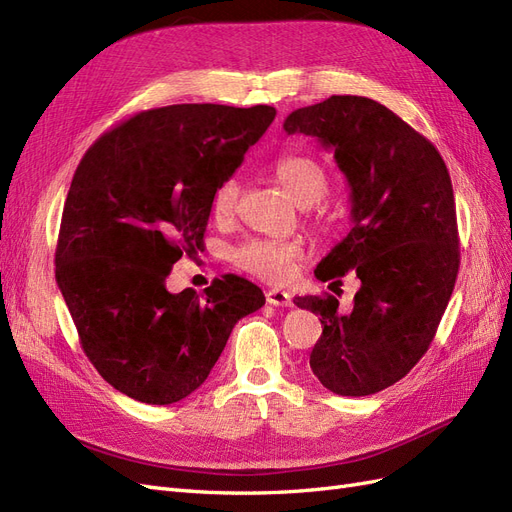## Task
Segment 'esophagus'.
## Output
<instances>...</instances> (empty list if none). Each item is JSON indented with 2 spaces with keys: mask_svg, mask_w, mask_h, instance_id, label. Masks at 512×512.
<instances>
[{
  "mask_svg": "<svg viewBox=\"0 0 512 512\" xmlns=\"http://www.w3.org/2000/svg\"><path fill=\"white\" fill-rule=\"evenodd\" d=\"M267 303L269 305H275V307H290L292 305V297L288 292H284V290H267Z\"/></svg>",
  "mask_w": 512,
  "mask_h": 512,
  "instance_id": "esophagus-1",
  "label": "esophagus"
}]
</instances>
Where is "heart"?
Instances as JSON below:
<instances>
[{
	"instance_id": "b5f03b06",
	"label": "heart",
	"mask_w": 512,
	"mask_h": 512,
	"mask_svg": "<svg viewBox=\"0 0 512 512\" xmlns=\"http://www.w3.org/2000/svg\"><path fill=\"white\" fill-rule=\"evenodd\" d=\"M271 173L301 207H312L329 192L327 170L320 162L301 153H286L271 164ZM239 181L226 179L213 192L211 209L218 220H228L239 203ZM303 258V245L297 241L250 239L232 252L235 265L269 284H286Z\"/></svg>"
}]
</instances>
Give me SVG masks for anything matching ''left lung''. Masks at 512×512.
I'll return each instance as SVG.
<instances>
[{
  "instance_id": "8db88e82",
  "label": "left lung",
  "mask_w": 512,
  "mask_h": 512,
  "mask_svg": "<svg viewBox=\"0 0 512 512\" xmlns=\"http://www.w3.org/2000/svg\"><path fill=\"white\" fill-rule=\"evenodd\" d=\"M284 130L335 151L350 185L348 237L320 260V282L361 288L352 312L333 294L297 297L322 322L309 367L329 391L374 395L421 361L438 331L459 271L453 185L438 149L384 104L331 96L292 111Z\"/></svg>"
}]
</instances>
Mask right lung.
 Returning a JSON list of instances; mask_svg holds the SVG:
<instances>
[{
  "label": "right lung",
  "mask_w": 512,
  "mask_h": 512,
  "mask_svg": "<svg viewBox=\"0 0 512 512\" xmlns=\"http://www.w3.org/2000/svg\"><path fill=\"white\" fill-rule=\"evenodd\" d=\"M275 108L173 104L102 134L72 177L55 280L81 346L117 391L168 406L203 384L237 320L265 305L239 275L203 294L166 290L205 245L213 192L267 132Z\"/></svg>",
  "instance_id": "right-lung-1"
}]
</instances>
